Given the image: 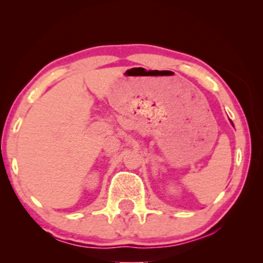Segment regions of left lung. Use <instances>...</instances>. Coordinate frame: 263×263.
<instances>
[{
    "label": "left lung",
    "instance_id": "left-lung-1",
    "mask_svg": "<svg viewBox=\"0 0 263 263\" xmlns=\"http://www.w3.org/2000/svg\"><path fill=\"white\" fill-rule=\"evenodd\" d=\"M231 123H232V122H231Z\"/></svg>",
    "mask_w": 263,
    "mask_h": 263
}]
</instances>
